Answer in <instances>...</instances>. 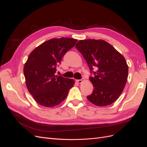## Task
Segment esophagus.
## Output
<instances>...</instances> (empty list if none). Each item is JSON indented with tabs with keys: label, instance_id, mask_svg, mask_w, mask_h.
I'll return each mask as SVG.
<instances>
[{
	"label": "esophagus",
	"instance_id": "obj_1",
	"mask_svg": "<svg viewBox=\"0 0 147 147\" xmlns=\"http://www.w3.org/2000/svg\"><path fill=\"white\" fill-rule=\"evenodd\" d=\"M84 81V78H82L81 79H78V80H76V82H78L79 84H81Z\"/></svg>",
	"mask_w": 147,
	"mask_h": 147
}]
</instances>
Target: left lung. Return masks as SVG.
<instances>
[{
    "label": "left lung",
    "mask_w": 147,
    "mask_h": 147,
    "mask_svg": "<svg viewBox=\"0 0 147 147\" xmlns=\"http://www.w3.org/2000/svg\"><path fill=\"white\" fill-rule=\"evenodd\" d=\"M76 48L86 60L93 86L89 101L98 106L110 105L119 98L125 87L128 67L125 57L107 42L102 40H80ZM94 67L96 71H93Z\"/></svg>",
    "instance_id": "obj_1"
}]
</instances>
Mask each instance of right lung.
<instances>
[{
    "mask_svg": "<svg viewBox=\"0 0 147 147\" xmlns=\"http://www.w3.org/2000/svg\"><path fill=\"white\" fill-rule=\"evenodd\" d=\"M77 41L65 37L51 39L36 47L28 57L24 67L26 86L39 105L47 107L57 106L73 87V79L55 73L63 55Z\"/></svg>",
    "mask_w": 147,
    "mask_h": 147,
    "instance_id": "add662e5",
    "label": "right lung"
}]
</instances>
